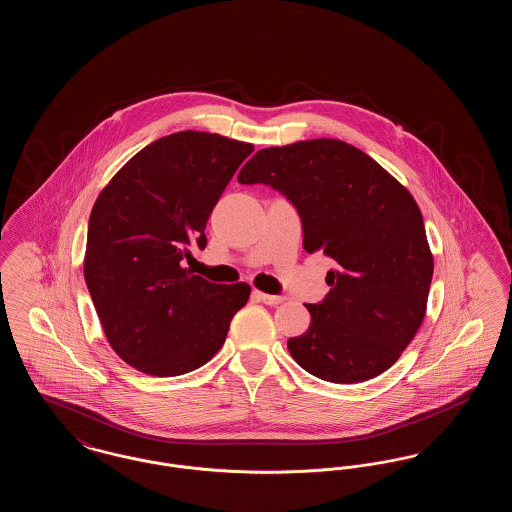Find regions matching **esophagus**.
Here are the masks:
<instances>
[{
	"mask_svg": "<svg viewBox=\"0 0 512 512\" xmlns=\"http://www.w3.org/2000/svg\"><path fill=\"white\" fill-rule=\"evenodd\" d=\"M253 297H255L257 301H263L265 305H270V307H276V305L284 303V299H286V297H282V295H270V293L263 292H253Z\"/></svg>",
	"mask_w": 512,
	"mask_h": 512,
	"instance_id": "esophagus-1",
	"label": "esophagus"
}]
</instances>
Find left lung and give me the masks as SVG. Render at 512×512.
Returning a JSON list of instances; mask_svg holds the SVG:
<instances>
[{"label":"left lung","mask_w":512,"mask_h":512,"mask_svg":"<svg viewBox=\"0 0 512 512\" xmlns=\"http://www.w3.org/2000/svg\"><path fill=\"white\" fill-rule=\"evenodd\" d=\"M238 182L284 195L305 251L336 263L330 292L305 305L309 330L288 340L293 361L334 384L388 370L422 324L434 274L413 195L361 149L330 138L261 149Z\"/></svg>","instance_id":"8db88e82"}]
</instances>
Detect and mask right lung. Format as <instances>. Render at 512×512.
Listing matches in <instances>:
<instances>
[{
	"label": "right lung",
	"mask_w": 512,
	"mask_h": 512,
	"mask_svg": "<svg viewBox=\"0 0 512 512\" xmlns=\"http://www.w3.org/2000/svg\"><path fill=\"white\" fill-rule=\"evenodd\" d=\"M251 144L184 130L136 153L99 194L84 278L103 332L128 365L180 376L211 361L244 307L247 284H215L184 268Z\"/></svg>",
	"instance_id": "add662e5"
}]
</instances>
